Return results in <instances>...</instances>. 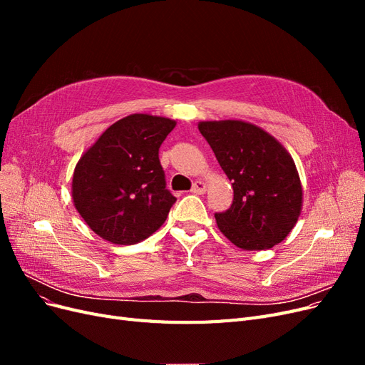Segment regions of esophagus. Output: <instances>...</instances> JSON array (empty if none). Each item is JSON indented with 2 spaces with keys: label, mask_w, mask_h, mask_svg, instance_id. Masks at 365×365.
Segmentation results:
<instances>
[{
  "label": "esophagus",
  "mask_w": 365,
  "mask_h": 365,
  "mask_svg": "<svg viewBox=\"0 0 365 365\" xmlns=\"http://www.w3.org/2000/svg\"><path fill=\"white\" fill-rule=\"evenodd\" d=\"M207 190V184L204 181H196L192 187V193H196V195H202L205 193Z\"/></svg>",
  "instance_id": "obj_1"
}]
</instances>
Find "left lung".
<instances>
[{
	"label": "left lung",
	"instance_id": "obj_1",
	"mask_svg": "<svg viewBox=\"0 0 365 365\" xmlns=\"http://www.w3.org/2000/svg\"><path fill=\"white\" fill-rule=\"evenodd\" d=\"M197 128L235 192L227 212L215 215L220 233L247 251L280 244L303 207V187L291 153L250 121H200Z\"/></svg>",
	"mask_w": 365,
	"mask_h": 365
}]
</instances>
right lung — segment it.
Segmentation results:
<instances>
[{"label":"right lung","mask_w":365,"mask_h":365,"mask_svg":"<svg viewBox=\"0 0 365 365\" xmlns=\"http://www.w3.org/2000/svg\"><path fill=\"white\" fill-rule=\"evenodd\" d=\"M176 121L130 114L115 121L77 161L71 196L97 236L134 245L164 224L176 197L165 189L158 149Z\"/></svg>","instance_id":"obj_1"}]
</instances>
